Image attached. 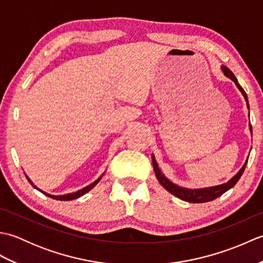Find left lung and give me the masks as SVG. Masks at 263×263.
Wrapping results in <instances>:
<instances>
[{
  "label": "left lung",
  "mask_w": 263,
  "mask_h": 263,
  "mask_svg": "<svg viewBox=\"0 0 263 263\" xmlns=\"http://www.w3.org/2000/svg\"><path fill=\"white\" fill-rule=\"evenodd\" d=\"M222 71H224V73L226 77L230 78L234 82H235V85L237 86V88L241 90V92L243 93V96L245 98V100L248 102V96H247V92L244 91V89L239 86V83L237 82L235 76L233 74V72L225 68V66H222ZM248 107H249V103H248ZM250 130L252 131V126L250 124ZM248 163V161H247ZM247 163L244 164V166L242 167L237 174L234 176L232 180L228 181L225 184H221V185H217V186H211V187H205V189H198V190H187V189H183L175 185V184H173L172 182H170L167 178L161 174L160 170L158 168V165L156 163V160L153 156V166H154V171H155V174L157 176L159 183L163 185L167 191L171 192L172 194H174L175 197L180 198L181 200L186 201V202H191V203H202V202H208V201H212L217 199L218 197H220L221 194H224L228 190L232 189L235 184L238 182L239 178H241L242 174L244 173L245 167H247Z\"/></svg>",
  "instance_id": "1"
}]
</instances>
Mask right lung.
<instances>
[{"label": "right lung", "mask_w": 263, "mask_h": 263, "mask_svg": "<svg viewBox=\"0 0 263 263\" xmlns=\"http://www.w3.org/2000/svg\"><path fill=\"white\" fill-rule=\"evenodd\" d=\"M28 178V177H27ZM100 178L102 177H99L97 181H95L93 183H91L90 185H88V186H86V187H83V189H81V190H79V191H77V192H73V193H69V194H64V195H51V194H47V193H45V192H43V191H41V190H39V191L41 192H43L44 194L45 195H47V197H49V198H52V199H55V200H61V201H69V200H73V199H77V198H80L81 195H83V194H86L87 192H89L90 191V190L96 185V184L100 181ZM28 181H29V183L30 184H32V182L29 180V178H28ZM32 186L33 187H36L35 185H33L32 184ZM37 189V187H36Z\"/></svg>", "instance_id": "add662e5"}]
</instances>
